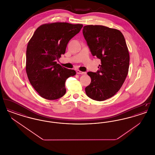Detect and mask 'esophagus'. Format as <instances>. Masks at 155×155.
<instances>
[{"label": "esophagus", "instance_id": "obj_1", "mask_svg": "<svg viewBox=\"0 0 155 155\" xmlns=\"http://www.w3.org/2000/svg\"><path fill=\"white\" fill-rule=\"evenodd\" d=\"M77 74H86V72H82V71H80V70H77Z\"/></svg>", "mask_w": 155, "mask_h": 155}]
</instances>
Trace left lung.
Returning <instances> with one entry per match:
<instances>
[{
  "label": "left lung",
  "mask_w": 155,
  "mask_h": 155,
  "mask_svg": "<svg viewBox=\"0 0 155 155\" xmlns=\"http://www.w3.org/2000/svg\"><path fill=\"white\" fill-rule=\"evenodd\" d=\"M84 37L92 55L101 59L96 73L88 72L91 82L85 88L91 99L103 101L114 96L125 81L130 64V54L120 31L100 25L83 27Z\"/></svg>",
  "instance_id": "1"
}]
</instances>
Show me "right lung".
<instances>
[{"label": "right lung", "instance_id": "add662e5", "mask_svg": "<svg viewBox=\"0 0 155 155\" xmlns=\"http://www.w3.org/2000/svg\"><path fill=\"white\" fill-rule=\"evenodd\" d=\"M82 27L81 24L68 22L44 24L30 39L26 51V73L30 84L42 97L55 100L66 94V80L76 73L61 66L56 60L65 53L69 41Z\"/></svg>", "mask_w": 155, "mask_h": 155}]
</instances>
